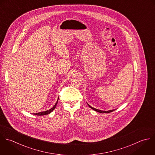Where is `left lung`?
<instances>
[{"label": "left lung", "instance_id": "8db88e82", "mask_svg": "<svg viewBox=\"0 0 155 155\" xmlns=\"http://www.w3.org/2000/svg\"><path fill=\"white\" fill-rule=\"evenodd\" d=\"M88 106H89V107H91V109H92L93 110H95V111H97V112H100V113H101V114H104V113H110V112H113V111H114L115 110H108V111H103V110H98V109H95V108H94V107H91L89 104H88Z\"/></svg>", "mask_w": 155, "mask_h": 155}]
</instances>
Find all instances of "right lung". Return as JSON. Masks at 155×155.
Segmentation results:
<instances>
[{
    "instance_id": "add662e5",
    "label": "right lung",
    "mask_w": 155,
    "mask_h": 155,
    "mask_svg": "<svg viewBox=\"0 0 155 155\" xmlns=\"http://www.w3.org/2000/svg\"><path fill=\"white\" fill-rule=\"evenodd\" d=\"M57 102H58V100L56 102L54 106V107L52 108H51V109L48 110H46V111H45V112H39V113H36V114H34L35 115H38V116H41V115H48L49 114H50L51 112H52L55 108L56 106H57Z\"/></svg>"
}]
</instances>
